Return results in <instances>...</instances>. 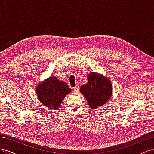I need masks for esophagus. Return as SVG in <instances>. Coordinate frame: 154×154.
<instances>
[{"label": "esophagus", "instance_id": "obj_1", "mask_svg": "<svg viewBox=\"0 0 154 154\" xmlns=\"http://www.w3.org/2000/svg\"><path fill=\"white\" fill-rule=\"evenodd\" d=\"M73 90L74 92L78 93V92H79V86H76L75 87H74V88H73Z\"/></svg>", "mask_w": 154, "mask_h": 154}]
</instances>
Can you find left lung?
Listing matches in <instances>:
<instances>
[{"label":"left lung","instance_id":"left-lung-1","mask_svg":"<svg viewBox=\"0 0 154 154\" xmlns=\"http://www.w3.org/2000/svg\"><path fill=\"white\" fill-rule=\"evenodd\" d=\"M88 82L83 84L80 91L86 97L88 103L92 109L103 106L110 98L112 92L109 79L95 72H91L88 76Z\"/></svg>","mask_w":154,"mask_h":154}]
</instances>
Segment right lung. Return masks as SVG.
Masks as SVG:
<instances>
[{
    "label": "right lung",
    "instance_id": "right-lung-1",
    "mask_svg": "<svg viewBox=\"0 0 154 154\" xmlns=\"http://www.w3.org/2000/svg\"><path fill=\"white\" fill-rule=\"evenodd\" d=\"M71 91L65 82L59 81L56 77H50L38 84L36 92L38 100L45 106L57 109L63 99Z\"/></svg>",
    "mask_w": 154,
    "mask_h": 154
}]
</instances>
